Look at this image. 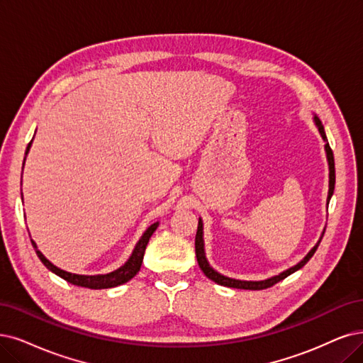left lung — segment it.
Returning a JSON list of instances; mask_svg holds the SVG:
<instances>
[{
    "instance_id": "1",
    "label": "left lung",
    "mask_w": 363,
    "mask_h": 363,
    "mask_svg": "<svg viewBox=\"0 0 363 363\" xmlns=\"http://www.w3.org/2000/svg\"><path fill=\"white\" fill-rule=\"evenodd\" d=\"M313 121L314 124L320 133L321 139H323L325 142V152H326V160H328V166H329V191H328V199H326V205H329L330 202V197L333 194V189H335V161H333V154H332V150L330 146L328 143V138H326V133H325V127L323 124H321V121L318 119L317 115H313ZM325 235V229L323 232H321L320 235V239L317 240V244L308 251L306 256L294 266L289 267V269L283 271L281 274L275 275V277H271V278H266V279H262V281H245V279H235V278H230V277H225L220 272H217L213 267L209 264L208 259H206V252H205V239H203V221L202 218H199V225H197V233H196V257H197V263L200 266V269L203 271V274L212 279L213 283H217L220 286H224V287H233V289H244V290H263V289H267V287H272L274 284H277L278 281L287 278L289 275H291L293 272L299 271L301 267H303L308 260H310L314 252L320 244L321 238H323Z\"/></svg>"
}]
</instances>
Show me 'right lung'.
I'll list each match as a JSON object with an SVG mask.
<instances>
[{
	"label": "right lung",
	"mask_w": 363,
	"mask_h": 363,
	"mask_svg": "<svg viewBox=\"0 0 363 363\" xmlns=\"http://www.w3.org/2000/svg\"><path fill=\"white\" fill-rule=\"evenodd\" d=\"M31 143L33 140L28 143V147H26V152H25V158L26 155H28L30 152V147H31ZM23 164H25V160H23ZM23 199V197H22ZM158 221L151 224L147 229L145 230V233L142 235V238L139 239V242L136 244V247H134L131 256L128 257V260L118 267L116 271L113 272H109V274H99V275H79V274H72V272H67L64 269H60L58 266L53 264L52 262H49L45 256L43 252L38 250L37 244L34 242V240L31 239L33 242V247L37 252L38 259L42 260V263L48 267L49 271H52L53 274H57L58 277H61L62 279H65L67 283L70 284H74V286H80V287H86V289H111V287H116V286H121L127 283V281H130L134 275H136L139 271H140V266H142V262H143V254H145V250H146V245L147 242H150V238L152 236V233L157 230L158 227Z\"/></svg>",
	"instance_id": "add662e5"
}]
</instances>
